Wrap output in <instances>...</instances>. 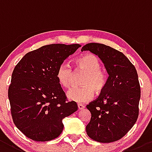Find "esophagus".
Masks as SVG:
<instances>
[{"label": "esophagus", "instance_id": "esophagus-1", "mask_svg": "<svg viewBox=\"0 0 152 152\" xmlns=\"http://www.w3.org/2000/svg\"><path fill=\"white\" fill-rule=\"evenodd\" d=\"M78 108H79V110H83L85 108V106L81 104H78Z\"/></svg>", "mask_w": 152, "mask_h": 152}]
</instances>
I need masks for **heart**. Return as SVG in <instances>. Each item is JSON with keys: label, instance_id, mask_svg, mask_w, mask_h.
Wrapping results in <instances>:
<instances>
[{"label": "heart", "instance_id": "b5f03b06", "mask_svg": "<svg viewBox=\"0 0 152 152\" xmlns=\"http://www.w3.org/2000/svg\"><path fill=\"white\" fill-rule=\"evenodd\" d=\"M101 66L99 59L94 54H87L78 57L75 61V69L83 71L86 75L81 82L83 87L73 88L66 92V97L69 101L85 103L92 99L94 90L100 93L104 89L107 77ZM56 77L62 87L69 88L73 84L74 73L67 64H62L57 68Z\"/></svg>", "mask_w": 152, "mask_h": 152}]
</instances>
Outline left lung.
Wrapping results in <instances>:
<instances>
[{
  "mask_svg": "<svg viewBox=\"0 0 152 152\" xmlns=\"http://www.w3.org/2000/svg\"><path fill=\"white\" fill-rule=\"evenodd\" d=\"M81 50L98 56L109 75L98 99L86 106L91 114L86 132L98 142H113L125 136L137 120L141 93L137 72L123 53L110 46L88 43Z\"/></svg>",
  "mask_w": 152,
  "mask_h": 152,
  "instance_id": "1",
  "label": "left lung"
}]
</instances>
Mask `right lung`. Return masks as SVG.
Listing matches in <instances>:
<instances>
[{
	"instance_id": "1",
	"label": "right lung",
	"mask_w": 152,
	"mask_h": 152,
	"mask_svg": "<svg viewBox=\"0 0 152 152\" xmlns=\"http://www.w3.org/2000/svg\"><path fill=\"white\" fill-rule=\"evenodd\" d=\"M81 47L79 44H53L28 52L16 64L8 89L16 126L26 137L46 142L58 137L63 119L78 109L66 95L56 77L57 68Z\"/></svg>"
}]
</instances>
